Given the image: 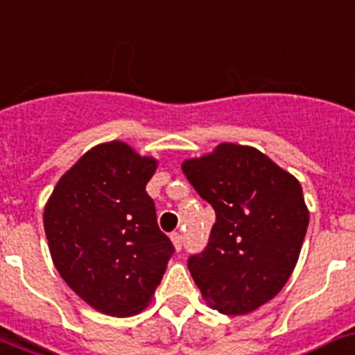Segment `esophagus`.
I'll use <instances>...</instances> for the list:
<instances>
[{
    "mask_svg": "<svg viewBox=\"0 0 355 355\" xmlns=\"http://www.w3.org/2000/svg\"><path fill=\"white\" fill-rule=\"evenodd\" d=\"M171 242H173V245H175V249H177V251H180V249H182V242H184L182 234L171 233Z\"/></svg>",
    "mask_w": 355,
    "mask_h": 355,
    "instance_id": "1",
    "label": "esophagus"
}]
</instances>
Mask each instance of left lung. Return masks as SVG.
Wrapping results in <instances>:
<instances>
[{
  "label": "left lung",
  "instance_id": "8db88e82",
  "mask_svg": "<svg viewBox=\"0 0 355 355\" xmlns=\"http://www.w3.org/2000/svg\"><path fill=\"white\" fill-rule=\"evenodd\" d=\"M182 171L216 222L187 269L205 303L227 315L256 311L284 288L309 227L296 178L251 146L223 142Z\"/></svg>",
  "mask_w": 355,
  "mask_h": 355
}]
</instances>
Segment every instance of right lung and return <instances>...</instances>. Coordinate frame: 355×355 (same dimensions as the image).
<instances>
[{
  "mask_svg": "<svg viewBox=\"0 0 355 355\" xmlns=\"http://www.w3.org/2000/svg\"><path fill=\"white\" fill-rule=\"evenodd\" d=\"M157 160L121 141L86 151L53 187L44 233L61 278L95 311L139 314L175 252L146 193Z\"/></svg>",
  "mask_w": 355,
  "mask_h": 355,
  "instance_id": "right-lung-1",
  "label": "right lung"
}]
</instances>
